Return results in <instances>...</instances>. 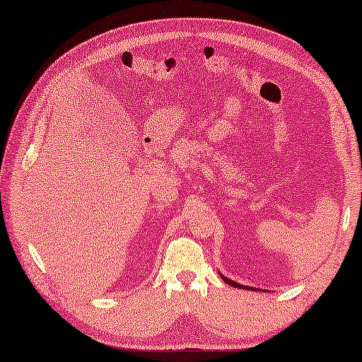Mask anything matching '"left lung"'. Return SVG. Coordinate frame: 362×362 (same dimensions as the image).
I'll use <instances>...</instances> for the list:
<instances>
[{
  "label": "left lung",
  "mask_w": 362,
  "mask_h": 362,
  "mask_svg": "<svg viewBox=\"0 0 362 362\" xmlns=\"http://www.w3.org/2000/svg\"><path fill=\"white\" fill-rule=\"evenodd\" d=\"M221 277H223V281L226 282V284H229V286H233V287H237V288H245V290H258V288H255V287H248V286H240V284H237V282H234V281H230L229 277H224L223 274H221Z\"/></svg>",
  "instance_id": "left-lung-1"
}]
</instances>
